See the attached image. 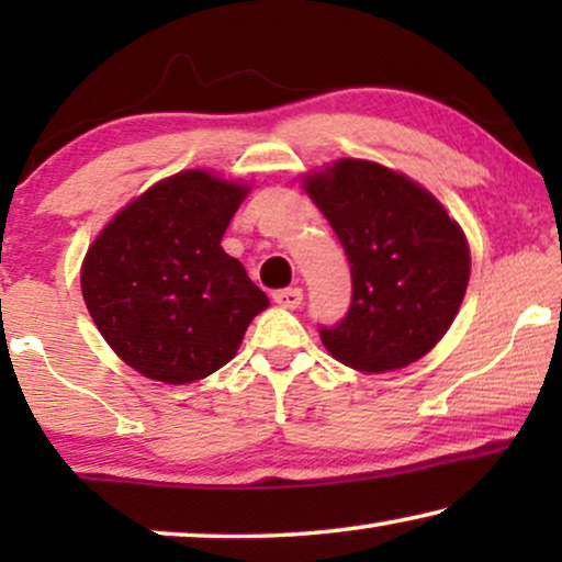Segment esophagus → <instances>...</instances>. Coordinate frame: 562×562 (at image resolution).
<instances>
[{
    "instance_id": "esophagus-1",
    "label": "esophagus",
    "mask_w": 562,
    "mask_h": 562,
    "mask_svg": "<svg viewBox=\"0 0 562 562\" xmlns=\"http://www.w3.org/2000/svg\"><path fill=\"white\" fill-rule=\"evenodd\" d=\"M302 289H279L273 291V302L279 306H286V310H296L299 304H302Z\"/></svg>"
}]
</instances>
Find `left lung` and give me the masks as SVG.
Wrapping results in <instances>:
<instances>
[{
	"instance_id": "obj_1",
	"label": "left lung",
	"mask_w": 562,
	"mask_h": 562,
	"mask_svg": "<svg viewBox=\"0 0 562 562\" xmlns=\"http://www.w3.org/2000/svg\"><path fill=\"white\" fill-rule=\"evenodd\" d=\"M345 248L352 302L319 327L329 356L363 373L396 371L427 356L463 304L471 250L445 206L371 160L342 158L304 179Z\"/></svg>"
}]
</instances>
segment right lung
<instances>
[{"instance_id": "1", "label": "right lung", "mask_w": 562, "mask_h": 562, "mask_svg": "<svg viewBox=\"0 0 562 562\" xmlns=\"http://www.w3.org/2000/svg\"><path fill=\"white\" fill-rule=\"evenodd\" d=\"M250 187L206 171L158 181L83 258L81 291L110 348L153 381L191 383L233 360L268 296L222 235Z\"/></svg>"}]
</instances>
